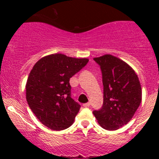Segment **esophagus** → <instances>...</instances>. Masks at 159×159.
I'll return each mask as SVG.
<instances>
[{
  "label": "esophagus",
  "instance_id": "1",
  "mask_svg": "<svg viewBox=\"0 0 159 159\" xmlns=\"http://www.w3.org/2000/svg\"><path fill=\"white\" fill-rule=\"evenodd\" d=\"M90 105H91V103H90V102H86V103L83 104V106H84V107H90Z\"/></svg>",
  "mask_w": 159,
  "mask_h": 159
}]
</instances>
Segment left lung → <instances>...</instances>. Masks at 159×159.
Listing matches in <instances>:
<instances>
[{
	"label": "left lung",
	"mask_w": 159,
	"mask_h": 159,
	"mask_svg": "<svg viewBox=\"0 0 159 159\" xmlns=\"http://www.w3.org/2000/svg\"><path fill=\"white\" fill-rule=\"evenodd\" d=\"M100 66L103 85V102L93 114L102 128L115 130L127 124L139 107L142 88L138 75L127 63L104 55L94 58Z\"/></svg>",
	"instance_id": "8db88e82"
}]
</instances>
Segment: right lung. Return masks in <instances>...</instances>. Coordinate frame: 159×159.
I'll use <instances>...</instances> for the list:
<instances>
[{"label": "right lung", "mask_w": 159, "mask_h": 159, "mask_svg": "<svg viewBox=\"0 0 159 159\" xmlns=\"http://www.w3.org/2000/svg\"><path fill=\"white\" fill-rule=\"evenodd\" d=\"M88 62L61 53L39 60L29 73L26 84L28 104L40 123L54 130L71 126L80 105L71 97L70 78Z\"/></svg>", "instance_id": "1"}]
</instances>
